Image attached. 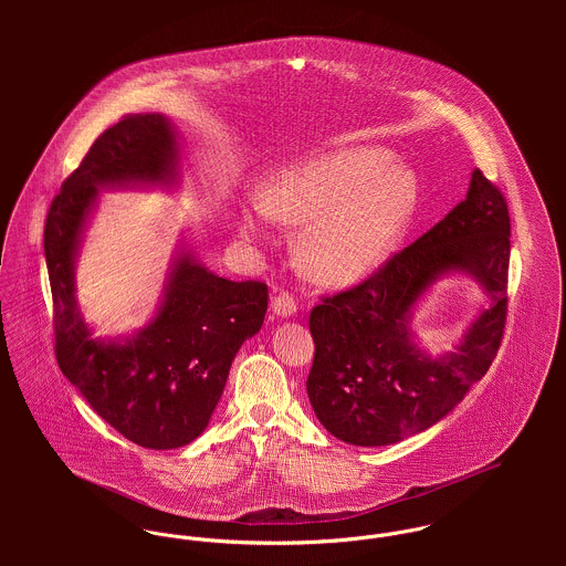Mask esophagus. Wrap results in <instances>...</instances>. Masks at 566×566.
<instances>
[{"label": "esophagus", "instance_id": "obj_1", "mask_svg": "<svg viewBox=\"0 0 566 566\" xmlns=\"http://www.w3.org/2000/svg\"><path fill=\"white\" fill-rule=\"evenodd\" d=\"M296 301L290 296V294H279V296H274V301H272V312L279 316V318H290V316H294L296 314Z\"/></svg>", "mask_w": 566, "mask_h": 566}]
</instances>
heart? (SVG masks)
Returning a JSON list of instances; mask_svg holds the SVG:
<instances>
[{"label":"heart","mask_w":566,"mask_h":566,"mask_svg":"<svg viewBox=\"0 0 566 566\" xmlns=\"http://www.w3.org/2000/svg\"><path fill=\"white\" fill-rule=\"evenodd\" d=\"M416 185L379 148H346L279 171L242 209L245 240L265 235L268 218L303 227L296 254L303 272L323 285L366 276L413 213Z\"/></svg>","instance_id":"heart-1"}]
</instances>
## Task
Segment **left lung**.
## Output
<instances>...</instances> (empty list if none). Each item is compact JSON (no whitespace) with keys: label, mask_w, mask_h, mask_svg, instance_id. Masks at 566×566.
Here are the masks:
<instances>
[{"label":"left lung","mask_w":566,"mask_h":566,"mask_svg":"<svg viewBox=\"0 0 566 566\" xmlns=\"http://www.w3.org/2000/svg\"><path fill=\"white\" fill-rule=\"evenodd\" d=\"M507 265L505 198L473 169L467 198L431 231L357 287L314 307L307 395L324 429L355 447H386L453 411L496 357ZM449 273L475 277L489 305L453 352L433 358L412 342L410 318L428 287Z\"/></svg>","instance_id":"1"}]
</instances>
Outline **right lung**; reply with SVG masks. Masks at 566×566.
<instances>
[{
    "label": "right lung",
    "instance_id": "obj_1",
    "mask_svg": "<svg viewBox=\"0 0 566 566\" xmlns=\"http://www.w3.org/2000/svg\"><path fill=\"white\" fill-rule=\"evenodd\" d=\"M180 161L165 115H128L95 139L45 222L59 366L97 416L146 449H178L207 429L238 350L268 310L265 283L222 279L182 243L153 321L126 337H93L76 298V259L99 189H171Z\"/></svg>",
    "mask_w": 566,
    "mask_h": 566
}]
</instances>
